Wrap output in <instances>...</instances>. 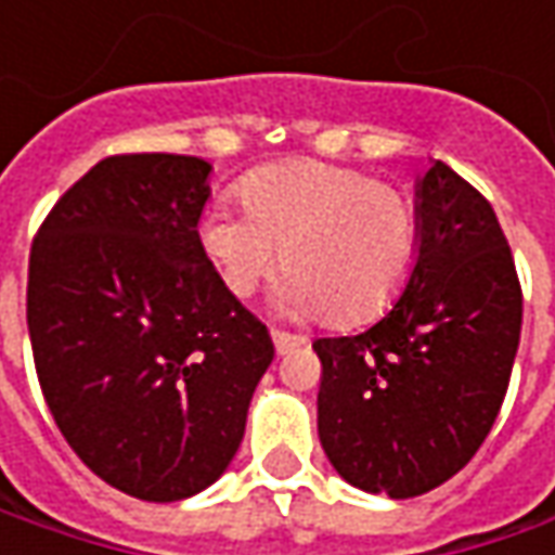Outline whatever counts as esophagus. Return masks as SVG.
Here are the masks:
<instances>
[{
  "label": "esophagus",
  "instance_id": "34e87169",
  "mask_svg": "<svg viewBox=\"0 0 555 555\" xmlns=\"http://www.w3.org/2000/svg\"><path fill=\"white\" fill-rule=\"evenodd\" d=\"M271 339H274V349H278V354H287L293 352V349H299V346H306V336H299V333L271 331Z\"/></svg>",
  "mask_w": 555,
  "mask_h": 555
}]
</instances>
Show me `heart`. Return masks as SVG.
<instances>
[{
  "label": "heart",
  "mask_w": 555,
  "mask_h": 555,
  "mask_svg": "<svg viewBox=\"0 0 555 555\" xmlns=\"http://www.w3.org/2000/svg\"><path fill=\"white\" fill-rule=\"evenodd\" d=\"M244 209L216 203L201 249L234 296H249L278 262L289 314L333 327L371 321L411 278L420 249L414 201L367 172L324 160L268 163L241 179Z\"/></svg>",
  "instance_id": "obj_1"
}]
</instances>
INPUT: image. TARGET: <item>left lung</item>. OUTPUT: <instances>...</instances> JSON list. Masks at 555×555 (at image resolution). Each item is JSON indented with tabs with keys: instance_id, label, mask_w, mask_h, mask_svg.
I'll list each match as a JSON object with an SVG mask.
<instances>
[{
	"instance_id": "obj_1",
	"label": "left lung",
	"mask_w": 555,
	"mask_h": 555,
	"mask_svg": "<svg viewBox=\"0 0 555 555\" xmlns=\"http://www.w3.org/2000/svg\"><path fill=\"white\" fill-rule=\"evenodd\" d=\"M404 293L358 336L314 339L318 436L343 479L395 501L457 476L501 414L522 287L491 203L436 160L416 182Z\"/></svg>"
}]
</instances>
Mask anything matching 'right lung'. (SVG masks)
<instances>
[{"instance_id":"right-lung-1","label":"right lung","mask_w":555,"mask_h":555,"mask_svg":"<svg viewBox=\"0 0 555 555\" xmlns=\"http://www.w3.org/2000/svg\"><path fill=\"white\" fill-rule=\"evenodd\" d=\"M212 166L182 154L95 163L30 249L27 327L54 423L98 479L184 501L241 448L274 346L203 256Z\"/></svg>"}]
</instances>
